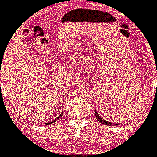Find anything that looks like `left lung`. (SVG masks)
Here are the masks:
<instances>
[{
	"instance_id": "1",
	"label": "left lung",
	"mask_w": 157,
	"mask_h": 157,
	"mask_svg": "<svg viewBox=\"0 0 157 157\" xmlns=\"http://www.w3.org/2000/svg\"><path fill=\"white\" fill-rule=\"evenodd\" d=\"M95 116H96V119L101 122V124H103V125H110V126H115V125H121V123H113V122H111V121H108L106 120L103 119L100 115H98V113L95 111Z\"/></svg>"
}]
</instances>
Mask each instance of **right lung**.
Segmentation results:
<instances>
[{"label":"right lung","instance_id":"1","mask_svg":"<svg viewBox=\"0 0 157 157\" xmlns=\"http://www.w3.org/2000/svg\"><path fill=\"white\" fill-rule=\"evenodd\" d=\"M63 112H62V113L60 114V115H59V117H57L56 118H55V119L53 120V121H49V122H47V123H45V124H46V125H51V124H53V123H55L56 121H57V120L59 119V118H61V117H62V115H63Z\"/></svg>","mask_w":157,"mask_h":157}]
</instances>
